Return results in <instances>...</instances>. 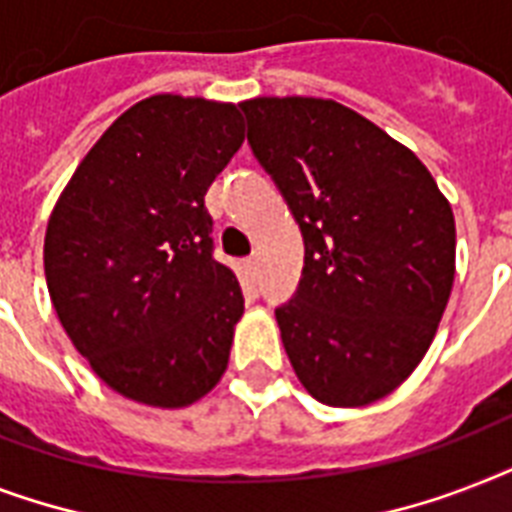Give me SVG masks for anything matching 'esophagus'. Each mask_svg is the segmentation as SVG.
Listing matches in <instances>:
<instances>
[{
  "label": "esophagus",
  "mask_w": 512,
  "mask_h": 512,
  "mask_svg": "<svg viewBox=\"0 0 512 512\" xmlns=\"http://www.w3.org/2000/svg\"><path fill=\"white\" fill-rule=\"evenodd\" d=\"M247 271L252 273V276H257V273H260V257H257V252H252V255L247 257Z\"/></svg>",
  "instance_id": "esophagus-1"
}]
</instances>
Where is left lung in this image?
<instances>
[{
    "mask_svg": "<svg viewBox=\"0 0 512 512\" xmlns=\"http://www.w3.org/2000/svg\"><path fill=\"white\" fill-rule=\"evenodd\" d=\"M252 154L305 244L281 342L316 401L364 406L414 372L454 284V215L428 167L335 100H244Z\"/></svg>",
    "mask_w": 512,
    "mask_h": 512,
    "instance_id": "1",
    "label": "left lung"
}]
</instances>
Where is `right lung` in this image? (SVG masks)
<instances>
[{"label":"right lung","instance_id":"add662e5","mask_svg":"<svg viewBox=\"0 0 512 512\" xmlns=\"http://www.w3.org/2000/svg\"><path fill=\"white\" fill-rule=\"evenodd\" d=\"M241 143L233 103L154 95L103 132L52 209L55 313L100 380L132 401L188 406L228 366L244 297L212 255L204 196Z\"/></svg>","mask_w":512,"mask_h":512}]
</instances>
